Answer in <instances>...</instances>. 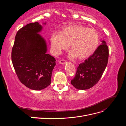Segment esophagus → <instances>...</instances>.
Listing matches in <instances>:
<instances>
[{
	"instance_id": "esophagus-1",
	"label": "esophagus",
	"mask_w": 126,
	"mask_h": 126,
	"mask_svg": "<svg viewBox=\"0 0 126 126\" xmlns=\"http://www.w3.org/2000/svg\"><path fill=\"white\" fill-rule=\"evenodd\" d=\"M59 63L60 64H64V63H66V61L64 60H60L59 61Z\"/></svg>"
}]
</instances>
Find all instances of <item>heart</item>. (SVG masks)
<instances>
[{"label": "heart", "instance_id": "heart-1", "mask_svg": "<svg viewBox=\"0 0 126 126\" xmlns=\"http://www.w3.org/2000/svg\"><path fill=\"white\" fill-rule=\"evenodd\" d=\"M51 46L54 54L59 55L66 50L70 44L71 58L78 56L84 59L92 55L99 45V37L96 30L81 25L64 27L60 32H54L51 38Z\"/></svg>", "mask_w": 126, "mask_h": 126}]
</instances>
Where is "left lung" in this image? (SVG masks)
Listing matches in <instances>:
<instances>
[{
	"label": "left lung",
	"mask_w": 126,
	"mask_h": 126,
	"mask_svg": "<svg viewBox=\"0 0 126 126\" xmlns=\"http://www.w3.org/2000/svg\"><path fill=\"white\" fill-rule=\"evenodd\" d=\"M96 50L83 63L79 64L71 83L79 90L88 89L94 86L101 77L107 65L109 49L105 40Z\"/></svg>",
	"instance_id": "1"
}]
</instances>
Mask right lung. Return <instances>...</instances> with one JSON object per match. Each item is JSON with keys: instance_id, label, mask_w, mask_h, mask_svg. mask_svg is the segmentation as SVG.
Returning <instances> with one entry per match:
<instances>
[{"instance_id": "right-lung-1", "label": "right lung", "mask_w": 126, "mask_h": 126, "mask_svg": "<svg viewBox=\"0 0 126 126\" xmlns=\"http://www.w3.org/2000/svg\"><path fill=\"white\" fill-rule=\"evenodd\" d=\"M46 23H44L46 25ZM43 26L30 23L18 30L11 52L14 69L20 82L30 89L40 90L50 85L56 59L48 54L47 46L38 33Z\"/></svg>"}]
</instances>
